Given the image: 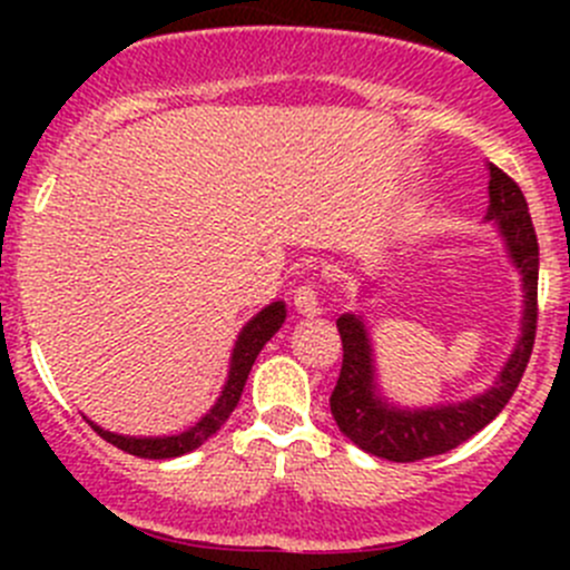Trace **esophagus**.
<instances>
[{"instance_id":"esophagus-1","label":"esophagus","mask_w":570,"mask_h":570,"mask_svg":"<svg viewBox=\"0 0 570 570\" xmlns=\"http://www.w3.org/2000/svg\"><path fill=\"white\" fill-rule=\"evenodd\" d=\"M295 308H297V314H303V317H320L322 306H320V295H317V289H314V284L297 286Z\"/></svg>"}]
</instances>
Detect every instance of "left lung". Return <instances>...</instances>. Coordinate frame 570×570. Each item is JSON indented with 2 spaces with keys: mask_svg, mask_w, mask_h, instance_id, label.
Segmentation results:
<instances>
[{
  "mask_svg": "<svg viewBox=\"0 0 570 570\" xmlns=\"http://www.w3.org/2000/svg\"><path fill=\"white\" fill-rule=\"evenodd\" d=\"M488 198L491 204H488L485 220L499 228L510 262L521 275L524 308H521L519 342L510 358L504 361L493 386H488L482 394L461 402L402 407L383 396L377 386L375 347H372L366 320L361 314H342L336 327L342 336L344 358L336 389L331 394V413L338 430L370 455L394 463L444 455L480 433L488 422H493L519 389L521 375L530 364L534 327H538V237H534L521 187L491 163H488Z\"/></svg>",
  "mask_w": 570,
  "mask_h": 570,
  "instance_id": "left-lung-1",
  "label": "left lung"
}]
</instances>
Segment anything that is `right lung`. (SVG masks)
<instances>
[{
  "label": "right lung",
  "mask_w": 570,
  "mask_h": 570,
  "mask_svg": "<svg viewBox=\"0 0 570 570\" xmlns=\"http://www.w3.org/2000/svg\"><path fill=\"white\" fill-rule=\"evenodd\" d=\"M286 320V303L275 301L269 306H264L256 317L245 322V327L239 331L237 342H234L232 350V361H228V377L226 386H223L220 396L215 400V405L193 424L184 433H174V435H120V433H109V430L99 428L96 422H90L88 416H82L101 439L109 441L118 450L129 452V455L137 458H148V461H165V458H178L187 455V452L198 450L206 439L217 433V430L226 424V419L232 416V411L237 407L239 396H243L245 381L250 375V366L256 361V355L262 353L264 344L278 333V327L284 325Z\"/></svg>",
  "instance_id": "add662e5"
}]
</instances>
